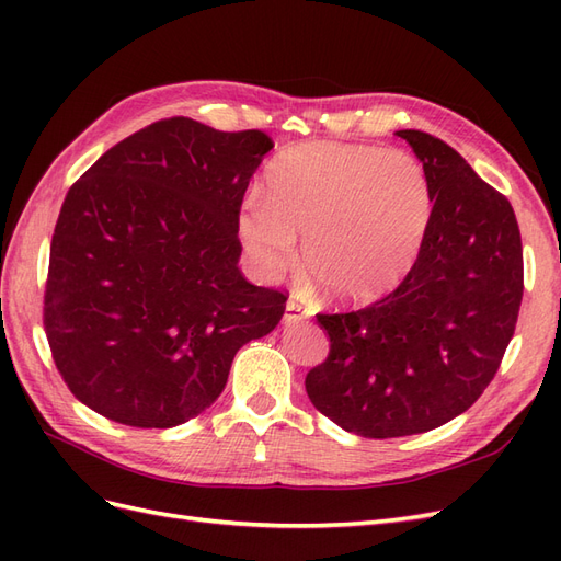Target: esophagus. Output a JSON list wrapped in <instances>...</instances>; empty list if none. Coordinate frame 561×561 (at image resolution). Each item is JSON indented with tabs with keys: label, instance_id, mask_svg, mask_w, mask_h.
Segmentation results:
<instances>
[{
	"label": "esophagus",
	"instance_id": "34e87169",
	"mask_svg": "<svg viewBox=\"0 0 561 561\" xmlns=\"http://www.w3.org/2000/svg\"><path fill=\"white\" fill-rule=\"evenodd\" d=\"M307 318V313L301 311V307L299 304L295 301V299H290L285 304V313H283V320L287 322V325H295V322H299V320H304Z\"/></svg>",
	"mask_w": 561,
	"mask_h": 561
}]
</instances>
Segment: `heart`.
<instances>
[{"mask_svg": "<svg viewBox=\"0 0 561 561\" xmlns=\"http://www.w3.org/2000/svg\"><path fill=\"white\" fill-rule=\"evenodd\" d=\"M264 198L245 201L236 219L250 262L280 278L304 241V264L344 301L396 287L414 266L431 219L426 173L404 149L293 147L271 165Z\"/></svg>", "mask_w": 561, "mask_h": 561, "instance_id": "1", "label": "heart"}]
</instances>
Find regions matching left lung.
Segmentation results:
<instances>
[{"mask_svg": "<svg viewBox=\"0 0 561 561\" xmlns=\"http://www.w3.org/2000/svg\"><path fill=\"white\" fill-rule=\"evenodd\" d=\"M423 163L433 210L410 274L351 313H318L330 353L307 375L320 414L360 437L433 431L499 371L524 290L511 201L443 140L398 130Z\"/></svg>", "mask_w": 561, "mask_h": 561, "instance_id": "8db88e82", "label": "left lung"}]
</instances>
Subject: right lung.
Listing matches in <instances>:
<instances>
[{
    "instance_id": "add662e5",
    "label": "right lung",
    "mask_w": 561,
    "mask_h": 561,
    "mask_svg": "<svg viewBox=\"0 0 561 561\" xmlns=\"http://www.w3.org/2000/svg\"><path fill=\"white\" fill-rule=\"evenodd\" d=\"M274 149L262 130L151 124L72 184L50 241L44 328L72 396L133 428H173L219 398L233 355L285 295L243 278L236 219Z\"/></svg>"
}]
</instances>
